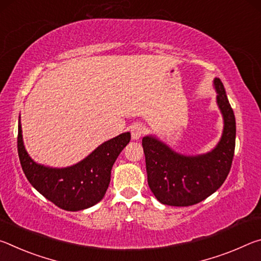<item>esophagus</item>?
<instances>
[{"label": "esophagus", "mask_w": 261, "mask_h": 261, "mask_svg": "<svg viewBox=\"0 0 261 261\" xmlns=\"http://www.w3.org/2000/svg\"><path fill=\"white\" fill-rule=\"evenodd\" d=\"M146 132V127L143 124H135L131 127V137L134 140H138Z\"/></svg>", "instance_id": "1"}]
</instances>
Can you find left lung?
<instances>
[{"mask_svg":"<svg viewBox=\"0 0 261 261\" xmlns=\"http://www.w3.org/2000/svg\"><path fill=\"white\" fill-rule=\"evenodd\" d=\"M218 102L223 116V132L211 152L199 155L176 153L153 136L143 138L147 182L163 205L191 206L206 199L226 180L230 171L236 140V121L226 90L214 79Z\"/></svg>","mask_w":261,"mask_h":261,"instance_id":"obj_1","label":"left lung"}]
</instances>
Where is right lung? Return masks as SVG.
<instances>
[{"label": "right lung", "instance_id": "obj_1", "mask_svg": "<svg viewBox=\"0 0 261 261\" xmlns=\"http://www.w3.org/2000/svg\"><path fill=\"white\" fill-rule=\"evenodd\" d=\"M130 139V132H124L105 141L76 165L50 168L34 162L26 152L19 116L17 147L21 168L32 187L60 208L76 212L94 206L102 199L114 162Z\"/></svg>", "mask_w": 261, "mask_h": 261}]
</instances>
